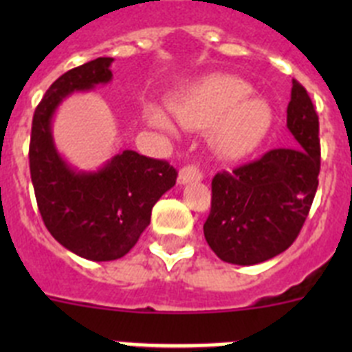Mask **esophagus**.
I'll return each instance as SVG.
<instances>
[{"instance_id":"34e87169","label":"esophagus","mask_w":352,"mask_h":352,"mask_svg":"<svg viewBox=\"0 0 352 352\" xmlns=\"http://www.w3.org/2000/svg\"><path fill=\"white\" fill-rule=\"evenodd\" d=\"M203 179V174L197 167L194 166H186L179 170L178 174V183L179 185H186V183H194V182H201Z\"/></svg>"}]
</instances>
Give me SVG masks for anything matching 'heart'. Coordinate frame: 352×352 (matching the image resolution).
Here are the masks:
<instances>
[{
	"mask_svg": "<svg viewBox=\"0 0 352 352\" xmlns=\"http://www.w3.org/2000/svg\"><path fill=\"white\" fill-rule=\"evenodd\" d=\"M250 93L252 86L243 79L217 74L186 89L169 104V109L186 129L211 126L217 151L226 158H239L263 142L273 120L268 102ZM149 121L164 130H173L169 116L160 107L149 111Z\"/></svg>",
	"mask_w": 352,
	"mask_h": 352,
	"instance_id": "obj_1",
	"label": "heart"
}]
</instances>
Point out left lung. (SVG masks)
<instances>
[{
  "label": "left lung",
  "instance_id": "1",
  "mask_svg": "<svg viewBox=\"0 0 352 352\" xmlns=\"http://www.w3.org/2000/svg\"><path fill=\"white\" fill-rule=\"evenodd\" d=\"M292 148L211 182V211L204 238L222 261L250 266L278 256L298 238L319 185V118L307 89L292 80L287 105Z\"/></svg>",
  "mask_w": 352,
  "mask_h": 352
}]
</instances>
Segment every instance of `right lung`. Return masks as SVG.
<instances>
[{
    "label": "right lung",
    "instance_id": "1",
    "mask_svg": "<svg viewBox=\"0 0 352 352\" xmlns=\"http://www.w3.org/2000/svg\"><path fill=\"white\" fill-rule=\"evenodd\" d=\"M113 58H96L56 79L35 109L30 170L43 223L58 243L88 261H114L138 243L151 210L176 185L164 160L123 149L95 170H80L58 151L52 120L72 93L113 80Z\"/></svg>",
    "mask_w": 352,
    "mask_h": 352
}]
</instances>
